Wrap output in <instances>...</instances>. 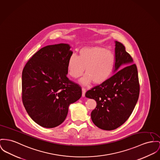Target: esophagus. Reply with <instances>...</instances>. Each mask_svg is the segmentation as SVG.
<instances>
[{
  "mask_svg": "<svg viewBox=\"0 0 160 160\" xmlns=\"http://www.w3.org/2000/svg\"><path fill=\"white\" fill-rule=\"evenodd\" d=\"M86 92V89L84 88H82V97H84Z\"/></svg>",
  "mask_w": 160,
  "mask_h": 160,
  "instance_id": "1",
  "label": "esophagus"
}]
</instances>
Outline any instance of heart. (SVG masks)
<instances>
[{"instance_id": "b5f03b06", "label": "heart", "mask_w": 160, "mask_h": 160, "mask_svg": "<svg viewBox=\"0 0 160 160\" xmlns=\"http://www.w3.org/2000/svg\"><path fill=\"white\" fill-rule=\"evenodd\" d=\"M115 66V57L110 50L102 47H84L79 50V56L72 54L67 61L68 75L77 79L84 73L81 79L83 85L93 81L96 84L105 82L112 75Z\"/></svg>"}]
</instances>
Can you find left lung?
Here are the masks:
<instances>
[{
  "label": "left lung",
  "mask_w": 160,
  "mask_h": 160,
  "mask_svg": "<svg viewBox=\"0 0 160 160\" xmlns=\"http://www.w3.org/2000/svg\"><path fill=\"white\" fill-rule=\"evenodd\" d=\"M115 42V74L85 93L87 98L96 101V108L91 113L93 122L105 130L116 129L128 120L139 94L137 65L123 44Z\"/></svg>",
  "instance_id": "8db88e82"
}]
</instances>
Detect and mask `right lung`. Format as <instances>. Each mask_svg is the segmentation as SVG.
<instances>
[{"instance_id": "add662e5", "label": "right lung", "mask_w": 160, "mask_h": 160, "mask_svg": "<svg viewBox=\"0 0 160 160\" xmlns=\"http://www.w3.org/2000/svg\"><path fill=\"white\" fill-rule=\"evenodd\" d=\"M70 48L67 43L44 47L23 69V106L32 120L43 128L62 124L70 104L82 96L81 88L67 77V61L73 54Z\"/></svg>"}]
</instances>
